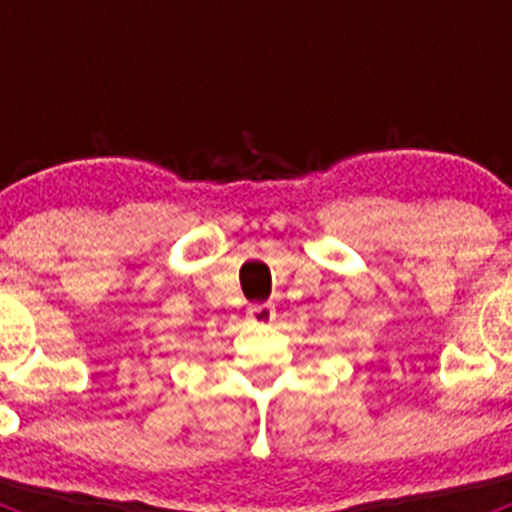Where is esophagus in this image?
I'll return each mask as SVG.
<instances>
[{
    "label": "esophagus",
    "instance_id": "obj_1",
    "mask_svg": "<svg viewBox=\"0 0 512 512\" xmlns=\"http://www.w3.org/2000/svg\"><path fill=\"white\" fill-rule=\"evenodd\" d=\"M248 318L256 325H269L271 320L277 318V310H274V305H253L248 310Z\"/></svg>",
    "mask_w": 512,
    "mask_h": 512
}]
</instances>
